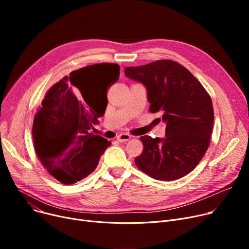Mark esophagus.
I'll return each mask as SVG.
<instances>
[{"instance_id": "obj_1", "label": "esophagus", "mask_w": 249, "mask_h": 249, "mask_svg": "<svg viewBox=\"0 0 249 249\" xmlns=\"http://www.w3.org/2000/svg\"><path fill=\"white\" fill-rule=\"evenodd\" d=\"M131 139V135H129L127 133H121L117 136V140L119 142H125V141H128Z\"/></svg>"}]
</instances>
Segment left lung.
Segmentation results:
<instances>
[{"label": "left lung", "instance_id": "left-lung-1", "mask_svg": "<svg viewBox=\"0 0 249 249\" xmlns=\"http://www.w3.org/2000/svg\"><path fill=\"white\" fill-rule=\"evenodd\" d=\"M130 80L146 88L151 113L160 112L165 137L142 136L137 167L154 179L175 180L198 165L210 144L214 111L210 96L186 68L156 60L124 70Z\"/></svg>", "mask_w": 249, "mask_h": 249}]
</instances>
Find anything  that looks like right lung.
Listing matches in <instances>:
<instances>
[{
	"label": "right lung",
	"mask_w": 249,
	"mask_h": 249,
	"mask_svg": "<svg viewBox=\"0 0 249 249\" xmlns=\"http://www.w3.org/2000/svg\"><path fill=\"white\" fill-rule=\"evenodd\" d=\"M120 67L99 63L71 71L48 91L34 117L32 136L37 156L47 172L64 185L88 177L111 142L91 130L107 103L100 89L118 81Z\"/></svg>",
	"instance_id": "right-lung-1"
}]
</instances>
